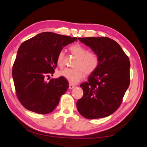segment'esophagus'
<instances>
[{"instance_id": "1", "label": "esophagus", "mask_w": 147, "mask_h": 147, "mask_svg": "<svg viewBox=\"0 0 147 147\" xmlns=\"http://www.w3.org/2000/svg\"><path fill=\"white\" fill-rule=\"evenodd\" d=\"M75 88V85H74V84H69V88L70 89V90H72V89H74Z\"/></svg>"}]
</instances>
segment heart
<instances>
[{"mask_svg": "<svg viewBox=\"0 0 147 147\" xmlns=\"http://www.w3.org/2000/svg\"><path fill=\"white\" fill-rule=\"evenodd\" d=\"M69 50L72 55L77 56L75 60L74 68H65L59 72L60 77H63L71 84H76L86 75H91L98 68L100 64L99 56L93 51H88L87 48L79 43H75L69 47ZM65 54L60 51L56 57L57 65L60 67L64 65Z\"/></svg>", "mask_w": 147, "mask_h": 147, "instance_id": "b5f03b06", "label": "heart"}]
</instances>
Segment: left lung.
Returning a JSON list of instances; mask_svg holds the SVG:
<instances>
[{
  "label": "left lung",
  "instance_id": "1",
  "mask_svg": "<svg viewBox=\"0 0 147 147\" xmlns=\"http://www.w3.org/2000/svg\"><path fill=\"white\" fill-rule=\"evenodd\" d=\"M99 56L98 68L80 84L77 107L88 119L108 117L121 105L130 84V62L119 44L108 37L78 38Z\"/></svg>",
  "mask_w": 147,
  "mask_h": 147
}]
</instances>
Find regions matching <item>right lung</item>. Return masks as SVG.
<instances>
[{
  "label": "right lung",
  "instance_id": "right-lung-1",
  "mask_svg": "<svg viewBox=\"0 0 147 147\" xmlns=\"http://www.w3.org/2000/svg\"><path fill=\"white\" fill-rule=\"evenodd\" d=\"M74 41L77 37L45 32L20 45L12 76L18 99L26 109L44 115L56 108L69 83L63 77L48 82L46 78L55 73L59 52Z\"/></svg>",
  "mask_w": 147,
  "mask_h": 147
}]
</instances>
